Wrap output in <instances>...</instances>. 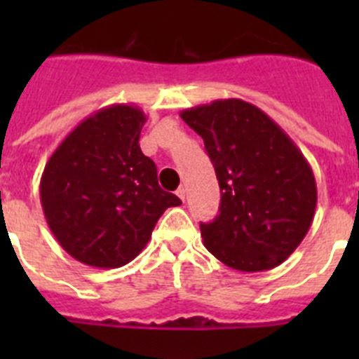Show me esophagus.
<instances>
[{"label":"esophagus","instance_id":"34e87169","mask_svg":"<svg viewBox=\"0 0 359 359\" xmlns=\"http://www.w3.org/2000/svg\"><path fill=\"white\" fill-rule=\"evenodd\" d=\"M185 194H187V190H185V187H180V189L176 190V196L180 199H182V201H185Z\"/></svg>","mask_w":359,"mask_h":359}]
</instances>
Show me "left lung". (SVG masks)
Masks as SVG:
<instances>
[{"label":"left lung","instance_id":"obj_1","mask_svg":"<svg viewBox=\"0 0 359 359\" xmlns=\"http://www.w3.org/2000/svg\"><path fill=\"white\" fill-rule=\"evenodd\" d=\"M214 163L221 207L201 223L205 248L239 271L282 264L309 231L316 208L311 165L280 126L241 98L182 111Z\"/></svg>","mask_w":359,"mask_h":359}]
</instances>
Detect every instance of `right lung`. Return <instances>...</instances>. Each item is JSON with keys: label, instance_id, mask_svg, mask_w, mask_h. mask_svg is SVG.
Segmentation results:
<instances>
[{"label": "right lung", "instance_id": "1", "mask_svg": "<svg viewBox=\"0 0 359 359\" xmlns=\"http://www.w3.org/2000/svg\"><path fill=\"white\" fill-rule=\"evenodd\" d=\"M140 107L113 104L82 120L53 151L41 176L44 217L62 248L93 268L135 259L180 198L158 185L140 149Z\"/></svg>", "mask_w": 359, "mask_h": 359}]
</instances>
